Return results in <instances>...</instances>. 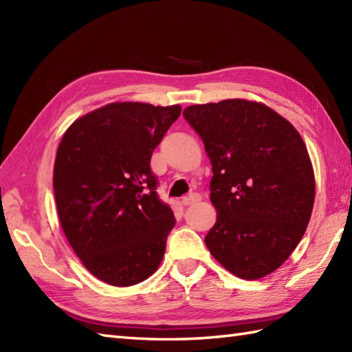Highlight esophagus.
Returning <instances> with one entry per match:
<instances>
[{"label":"esophagus","mask_w":352,"mask_h":352,"mask_svg":"<svg viewBox=\"0 0 352 352\" xmlns=\"http://www.w3.org/2000/svg\"><path fill=\"white\" fill-rule=\"evenodd\" d=\"M199 199H201V197L198 195V193H190V195L184 197V198L182 199V204H183V206H192V204L198 203Z\"/></svg>","instance_id":"1"}]
</instances>
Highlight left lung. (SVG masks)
Instances as JSON below:
<instances>
[{
	"label": "left lung",
	"instance_id": "8db88e82",
	"mask_svg": "<svg viewBox=\"0 0 352 352\" xmlns=\"http://www.w3.org/2000/svg\"><path fill=\"white\" fill-rule=\"evenodd\" d=\"M203 139L218 212L206 245L243 280L278 269L300 243L315 203V175L304 140L261 102L223 100L183 111Z\"/></svg>",
	"mask_w": 352,
	"mask_h": 352
}]
</instances>
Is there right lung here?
I'll return each mask as SVG.
<instances>
[{
	"label": "right lung",
	"instance_id": "1",
	"mask_svg": "<svg viewBox=\"0 0 352 352\" xmlns=\"http://www.w3.org/2000/svg\"><path fill=\"white\" fill-rule=\"evenodd\" d=\"M180 113L111 102L77 119L57 148L52 186L63 233L87 271L111 286L146 280L163 258L175 218L149 162Z\"/></svg>",
	"mask_w": 352,
	"mask_h": 352
}]
</instances>
